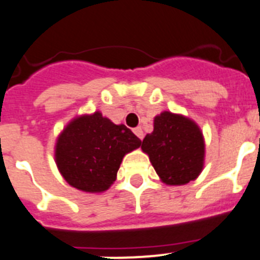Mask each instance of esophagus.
I'll list each match as a JSON object with an SVG mask.
<instances>
[{
  "label": "esophagus",
  "mask_w": 260,
  "mask_h": 260,
  "mask_svg": "<svg viewBox=\"0 0 260 260\" xmlns=\"http://www.w3.org/2000/svg\"><path fill=\"white\" fill-rule=\"evenodd\" d=\"M133 132H135V135L137 136V137H139L140 140L144 139V131H142V128H141V127L135 128V129H133Z\"/></svg>",
  "instance_id": "34e87169"
}]
</instances>
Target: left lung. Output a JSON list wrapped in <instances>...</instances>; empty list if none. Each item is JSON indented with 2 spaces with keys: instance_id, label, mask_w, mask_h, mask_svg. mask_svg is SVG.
<instances>
[{
  "instance_id": "1",
  "label": "left lung",
  "mask_w": 260,
  "mask_h": 260,
  "mask_svg": "<svg viewBox=\"0 0 260 260\" xmlns=\"http://www.w3.org/2000/svg\"><path fill=\"white\" fill-rule=\"evenodd\" d=\"M141 149L167 185H185L197 179L205 163V140L200 127L180 114L163 111L154 118V131Z\"/></svg>"
}]
</instances>
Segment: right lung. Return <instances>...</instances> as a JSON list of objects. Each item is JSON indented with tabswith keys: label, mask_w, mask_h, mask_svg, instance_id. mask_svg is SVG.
Segmentation results:
<instances>
[{
	"label": "right lung",
	"mask_w": 260,
	"mask_h": 260,
	"mask_svg": "<svg viewBox=\"0 0 260 260\" xmlns=\"http://www.w3.org/2000/svg\"><path fill=\"white\" fill-rule=\"evenodd\" d=\"M141 140L124 124H114L100 111L72 119L58 136L55 163L70 185L102 193L113 185L125 154Z\"/></svg>",
	"instance_id": "1"
}]
</instances>
